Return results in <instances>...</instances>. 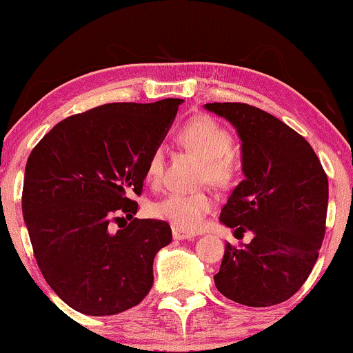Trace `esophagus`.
Wrapping results in <instances>:
<instances>
[{
    "mask_svg": "<svg viewBox=\"0 0 353 353\" xmlns=\"http://www.w3.org/2000/svg\"><path fill=\"white\" fill-rule=\"evenodd\" d=\"M173 238L178 239V241H185V239L194 238V234H192V233H186V231H183V230L173 228Z\"/></svg>",
    "mask_w": 353,
    "mask_h": 353,
    "instance_id": "obj_1",
    "label": "esophagus"
}]
</instances>
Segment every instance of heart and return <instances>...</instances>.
Returning <instances> with one entry per match:
<instances>
[{
  "mask_svg": "<svg viewBox=\"0 0 353 353\" xmlns=\"http://www.w3.org/2000/svg\"><path fill=\"white\" fill-rule=\"evenodd\" d=\"M178 143L202 159V178L216 186H231L241 173V162L231 149L233 138L228 130L209 115H196L176 133ZM163 175V151L156 148L149 154L146 180L159 185ZM214 196L205 191L172 192L151 207L152 216L167 221L173 228L197 231L204 225L205 215L214 207Z\"/></svg>",
  "mask_w": 353,
  "mask_h": 353,
  "instance_id": "1",
  "label": "heart"
}]
</instances>
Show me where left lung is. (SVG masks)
Wrapping results in <instances>:
<instances>
[{"label":"left lung","instance_id":"1","mask_svg":"<svg viewBox=\"0 0 353 353\" xmlns=\"http://www.w3.org/2000/svg\"><path fill=\"white\" fill-rule=\"evenodd\" d=\"M238 132L245 180L234 188L220 221L252 231L249 244L225 248L215 286L248 307L292 297L315 267L326 231L327 176L307 139L244 103H212Z\"/></svg>","mask_w":353,"mask_h":353}]
</instances>
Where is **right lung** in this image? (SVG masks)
<instances>
[{"label":"right lung","mask_w":353,"mask_h":353,"mask_svg":"<svg viewBox=\"0 0 353 353\" xmlns=\"http://www.w3.org/2000/svg\"><path fill=\"white\" fill-rule=\"evenodd\" d=\"M183 99L110 103L67 117L33 148L22 214L37 263L74 310L115 315L138 305L154 283L156 254L172 243L163 220L133 219L148 157ZM130 221L115 234L112 223Z\"/></svg>","instance_id":"obj_1"}]
</instances>
